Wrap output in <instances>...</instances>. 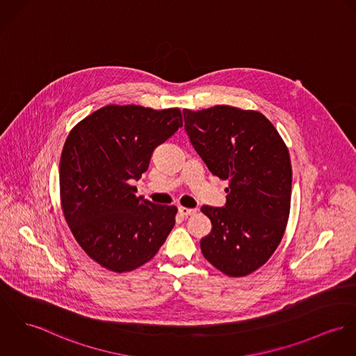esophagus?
<instances>
[{
    "instance_id": "esophagus-1",
    "label": "esophagus",
    "mask_w": 356,
    "mask_h": 356,
    "mask_svg": "<svg viewBox=\"0 0 356 356\" xmlns=\"http://www.w3.org/2000/svg\"><path fill=\"white\" fill-rule=\"evenodd\" d=\"M178 211H179V213L182 215V216H185V218H188V216H192L194 215L197 211L195 209H192V208H186V207H179L178 208Z\"/></svg>"
}]
</instances>
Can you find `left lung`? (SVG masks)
<instances>
[{
    "label": "left lung",
    "instance_id": "obj_1",
    "mask_svg": "<svg viewBox=\"0 0 356 356\" xmlns=\"http://www.w3.org/2000/svg\"><path fill=\"white\" fill-rule=\"evenodd\" d=\"M185 129L209 171L229 185L223 208L204 205L212 223L202 256L231 277L262 266L284 235L291 207L292 168L286 143L254 110L218 104L184 110Z\"/></svg>",
    "mask_w": 356,
    "mask_h": 356
}]
</instances>
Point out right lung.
<instances>
[{"label": "right lung", "mask_w": 356, "mask_h": 356, "mask_svg": "<svg viewBox=\"0 0 356 356\" xmlns=\"http://www.w3.org/2000/svg\"><path fill=\"white\" fill-rule=\"evenodd\" d=\"M182 127L178 107L108 104L67 134L60 161L65 220L86 254L124 273L154 259L175 225L174 205L137 197L133 181L154 149Z\"/></svg>", "instance_id": "add662e5"}]
</instances>
